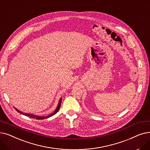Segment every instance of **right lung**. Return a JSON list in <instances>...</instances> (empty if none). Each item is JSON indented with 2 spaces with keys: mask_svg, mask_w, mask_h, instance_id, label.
<instances>
[{
  "mask_svg": "<svg viewBox=\"0 0 150 150\" xmlns=\"http://www.w3.org/2000/svg\"><path fill=\"white\" fill-rule=\"evenodd\" d=\"M61 103H62V98L60 99L59 104H58V105H57V108H56V109L54 110V112L53 113L50 114V115H47V116H46V117H45V116H43V117H42V116H38V115H33V114L27 113H24V112H21L20 110H19L18 109H17L15 108H14L15 109V110H16L18 112L20 113L21 114H23V115H25V116H27V117H30V118H35V119H37V120H43V119L47 118H49V117H51L53 116L54 115H55V114L59 110V109H60V106H61Z\"/></svg>",
  "mask_w": 150,
  "mask_h": 150,
  "instance_id": "add662e5",
  "label": "right lung"
}]
</instances>
